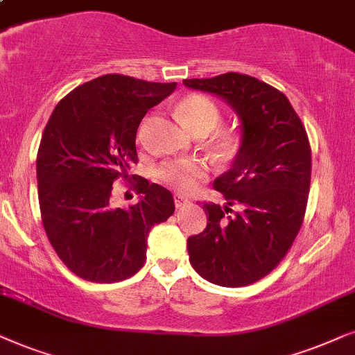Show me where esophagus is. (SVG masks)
I'll return each instance as SVG.
<instances>
[{
	"instance_id": "34e87169",
	"label": "esophagus",
	"mask_w": 355,
	"mask_h": 355,
	"mask_svg": "<svg viewBox=\"0 0 355 355\" xmlns=\"http://www.w3.org/2000/svg\"><path fill=\"white\" fill-rule=\"evenodd\" d=\"M173 202H175V207H182L187 205L188 200L187 198H183L182 195H173Z\"/></svg>"
}]
</instances>
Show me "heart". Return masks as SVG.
<instances>
[{
	"instance_id": "heart-1",
	"label": "heart",
	"mask_w": 355,
	"mask_h": 355,
	"mask_svg": "<svg viewBox=\"0 0 355 355\" xmlns=\"http://www.w3.org/2000/svg\"><path fill=\"white\" fill-rule=\"evenodd\" d=\"M178 115L183 118L187 126L198 135H207L220 123V108L217 103L202 94H188L177 103ZM144 136V123L139 126L138 139ZM216 153L220 157L229 159L240 149V135L235 130L217 131L212 139ZM207 167L200 159L185 157L164 162L157 168V177L165 185L173 190L188 193L206 177Z\"/></svg>"
}]
</instances>
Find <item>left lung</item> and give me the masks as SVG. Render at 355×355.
I'll use <instances>...</instances> for the list:
<instances>
[{"label":"left lung","instance_id":"8db88e82","mask_svg":"<svg viewBox=\"0 0 355 355\" xmlns=\"http://www.w3.org/2000/svg\"><path fill=\"white\" fill-rule=\"evenodd\" d=\"M183 84L222 97L242 120V146L232 167L214 182L227 206L202 205L207 225L188 239L190 263L212 284H253L282 261L304 222L309 136L289 98L252 76L225 73Z\"/></svg>","mask_w":355,"mask_h":355}]
</instances>
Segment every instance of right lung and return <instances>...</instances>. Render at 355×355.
I'll use <instances>...</instances> for the list:
<instances>
[{"mask_svg": "<svg viewBox=\"0 0 355 355\" xmlns=\"http://www.w3.org/2000/svg\"><path fill=\"white\" fill-rule=\"evenodd\" d=\"M175 87L105 74L71 91L51 113L37 154L40 214L76 276L101 284L128 279L146 261L150 227L173 214L172 193L130 170L141 120ZM120 178L141 196L126 210L111 202Z\"/></svg>", "mask_w": 355, "mask_h": 355, "instance_id": "1", "label": "right lung"}]
</instances>
